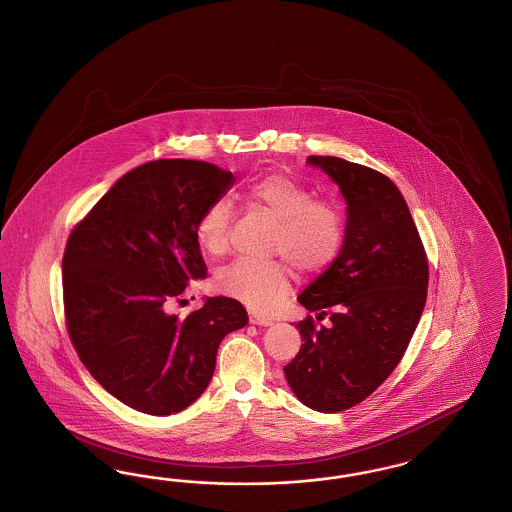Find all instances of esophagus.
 <instances>
[{"label": "esophagus", "mask_w": 512, "mask_h": 512, "mask_svg": "<svg viewBox=\"0 0 512 512\" xmlns=\"http://www.w3.org/2000/svg\"><path fill=\"white\" fill-rule=\"evenodd\" d=\"M249 323L251 325H259V327H268V325H272V321L270 319L263 318V316H257V314H249Z\"/></svg>", "instance_id": "1"}]
</instances>
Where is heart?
Masks as SVG:
<instances>
[{"label": "heart", "mask_w": 512, "mask_h": 512, "mask_svg": "<svg viewBox=\"0 0 512 512\" xmlns=\"http://www.w3.org/2000/svg\"><path fill=\"white\" fill-rule=\"evenodd\" d=\"M242 196L249 204L278 219L274 251L291 265L316 272L331 265L342 247V219L325 202L314 200L293 177L272 174L249 183ZM232 208L227 198H215L194 223V240L208 255H221L229 246ZM215 289L257 312H272L291 291V276L280 261L236 259L215 274Z\"/></svg>", "instance_id": "obj_1"}]
</instances>
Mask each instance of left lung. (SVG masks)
I'll return each mask as SVG.
<instances>
[{"label":"left lung","mask_w":512,"mask_h":512,"mask_svg":"<svg viewBox=\"0 0 512 512\" xmlns=\"http://www.w3.org/2000/svg\"><path fill=\"white\" fill-rule=\"evenodd\" d=\"M346 200L342 249L299 295L314 312L297 323L302 346L283 367L302 405L340 412L365 401L405 355L422 318L429 266L405 198L389 177L338 157H308Z\"/></svg>","instance_id":"obj_1"}]
</instances>
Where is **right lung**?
<instances>
[{
	"label": "right lung",
	"mask_w": 512,
	"mask_h": 512,
	"mask_svg": "<svg viewBox=\"0 0 512 512\" xmlns=\"http://www.w3.org/2000/svg\"><path fill=\"white\" fill-rule=\"evenodd\" d=\"M232 185L230 172L204 160H153L124 174L71 230L62 285L73 348L107 393L138 412L168 416L194 403L221 340L247 323L229 297H208L185 318L168 310L191 280L206 278L194 223Z\"/></svg>",
	"instance_id": "1"
}]
</instances>
